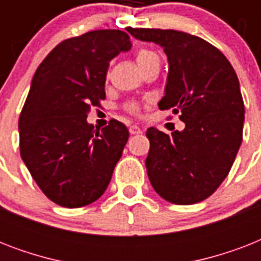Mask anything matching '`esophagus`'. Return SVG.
<instances>
[{"instance_id": "esophagus-1", "label": "esophagus", "mask_w": 261, "mask_h": 261, "mask_svg": "<svg viewBox=\"0 0 261 261\" xmlns=\"http://www.w3.org/2000/svg\"><path fill=\"white\" fill-rule=\"evenodd\" d=\"M128 131H130L131 135H138V134H141V133H142V130H141V127L135 126V124H134V126H130Z\"/></svg>"}]
</instances>
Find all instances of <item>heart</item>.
<instances>
[{
	"label": "heart",
	"mask_w": 261,
	"mask_h": 261,
	"mask_svg": "<svg viewBox=\"0 0 261 261\" xmlns=\"http://www.w3.org/2000/svg\"><path fill=\"white\" fill-rule=\"evenodd\" d=\"M157 58H159V57H157L155 53H153V51L149 50V48H145V47L139 48V50L137 51V54H135L137 63H138V66L141 67V69L149 62H151L153 59ZM123 110L131 115H139L141 114V104H139L138 101H135V100H130V101H126L123 104Z\"/></svg>",
	"instance_id": "b5f03b06"
}]
</instances>
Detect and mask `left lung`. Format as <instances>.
<instances>
[{
	"label": "left lung",
	"instance_id": "1",
	"mask_svg": "<svg viewBox=\"0 0 261 261\" xmlns=\"http://www.w3.org/2000/svg\"><path fill=\"white\" fill-rule=\"evenodd\" d=\"M134 38L159 43L169 62L160 110L186 123L171 135L147 128V176L173 204H194L217 191L243 142L244 101L234 69L215 46L181 31L128 28Z\"/></svg>",
	"mask_w": 261,
	"mask_h": 261
}]
</instances>
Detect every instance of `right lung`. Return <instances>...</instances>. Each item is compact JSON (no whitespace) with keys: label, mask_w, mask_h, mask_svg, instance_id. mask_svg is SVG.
<instances>
[{"label":"right lung","mask_w":261,"mask_h":261,"mask_svg":"<svg viewBox=\"0 0 261 261\" xmlns=\"http://www.w3.org/2000/svg\"><path fill=\"white\" fill-rule=\"evenodd\" d=\"M130 48L123 31H90L59 43L35 73L18 118L20 155L58 206H87L110 184L128 130L115 119L96 130L87 116L106 98L110 61Z\"/></svg>","instance_id":"right-lung-1"}]
</instances>
